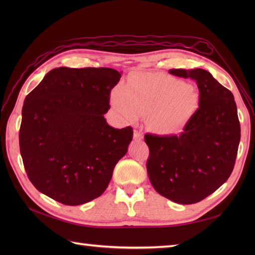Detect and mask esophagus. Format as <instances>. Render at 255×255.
Returning <instances> with one entry per match:
<instances>
[{"instance_id": "obj_1", "label": "esophagus", "mask_w": 255, "mask_h": 255, "mask_svg": "<svg viewBox=\"0 0 255 255\" xmlns=\"http://www.w3.org/2000/svg\"><path fill=\"white\" fill-rule=\"evenodd\" d=\"M133 139L134 140H141L142 139V132L140 130H137V129H134L133 131Z\"/></svg>"}]
</instances>
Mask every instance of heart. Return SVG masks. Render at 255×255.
Here are the masks:
<instances>
[{
  "mask_svg": "<svg viewBox=\"0 0 255 255\" xmlns=\"http://www.w3.org/2000/svg\"><path fill=\"white\" fill-rule=\"evenodd\" d=\"M113 106L128 122L148 116L149 127L162 134L180 131L196 112L198 92L162 73H138L112 93Z\"/></svg>",
  "mask_w": 255,
  "mask_h": 255,
  "instance_id": "1",
  "label": "heart"
}]
</instances>
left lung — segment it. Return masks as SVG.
<instances>
[{"mask_svg": "<svg viewBox=\"0 0 255 255\" xmlns=\"http://www.w3.org/2000/svg\"><path fill=\"white\" fill-rule=\"evenodd\" d=\"M171 74L196 81L199 104L183 131L147 133V171L154 189L172 202L198 203L228 180L240 142L234 94L204 69H172Z\"/></svg>", "mask_w": 255, "mask_h": 255, "instance_id": "1", "label": "left lung"}]
</instances>
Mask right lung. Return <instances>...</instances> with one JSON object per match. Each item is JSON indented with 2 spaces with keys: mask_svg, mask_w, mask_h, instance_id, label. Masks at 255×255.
Wrapping results in <instances>:
<instances>
[{
  "mask_svg": "<svg viewBox=\"0 0 255 255\" xmlns=\"http://www.w3.org/2000/svg\"><path fill=\"white\" fill-rule=\"evenodd\" d=\"M121 73L111 68H56L26 96L19 149L38 191L69 206L104 193L133 134L130 126L113 128L104 118Z\"/></svg>",
  "mask_w": 255,
  "mask_h": 255,
  "instance_id": "right-lung-1",
  "label": "right lung"
}]
</instances>
